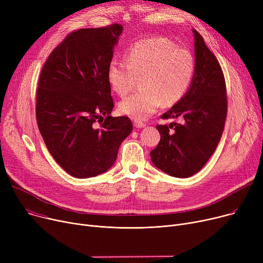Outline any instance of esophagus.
Listing matches in <instances>:
<instances>
[{"instance_id": "obj_1", "label": "esophagus", "mask_w": 263, "mask_h": 263, "mask_svg": "<svg viewBox=\"0 0 263 263\" xmlns=\"http://www.w3.org/2000/svg\"><path fill=\"white\" fill-rule=\"evenodd\" d=\"M133 124H134V127L137 128V129L145 128V126H146V124H145L144 122H142V121H140V120H137V119H134V120H133Z\"/></svg>"}]
</instances>
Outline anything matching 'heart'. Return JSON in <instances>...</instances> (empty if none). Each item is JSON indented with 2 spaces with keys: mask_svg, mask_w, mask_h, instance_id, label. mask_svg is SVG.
<instances>
[{
  "mask_svg": "<svg viewBox=\"0 0 263 263\" xmlns=\"http://www.w3.org/2000/svg\"><path fill=\"white\" fill-rule=\"evenodd\" d=\"M124 63L110 61L107 81L117 95H127L140 79V90L120 101L119 110L143 120L162 105L172 106L187 92L196 62L189 49L164 37L137 40L124 52Z\"/></svg>",
  "mask_w": 263,
  "mask_h": 263,
  "instance_id": "b5f03b06",
  "label": "heart"
}]
</instances>
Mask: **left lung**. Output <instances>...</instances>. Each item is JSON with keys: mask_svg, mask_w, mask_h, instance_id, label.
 Listing matches in <instances>:
<instances>
[{"mask_svg": "<svg viewBox=\"0 0 263 263\" xmlns=\"http://www.w3.org/2000/svg\"><path fill=\"white\" fill-rule=\"evenodd\" d=\"M193 34L194 78L183 98L162 115L182 122L158 124L161 139L150 153L156 167L176 178H189L204 166L222 137L227 114L222 68L201 35L195 30Z\"/></svg>", "mask_w": 263, "mask_h": 263, "instance_id": "1", "label": "left lung"}]
</instances>
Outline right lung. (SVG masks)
<instances>
[{
  "label": "right lung",
  "instance_id": "right-lung-1",
  "mask_svg": "<svg viewBox=\"0 0 263 263\" xmlns=\"http://www.w3.org/2000/svg\"><path fill=\"white\" fill-rule=\"evenodd\" d=\"M122 31V25L112 24L72 32L52 51L40 73L39 131L54 160L79 179L112 167L133 130L128 117L110 116L114 102L107 66Z\"/></svg>",
  "mask_w": 263,
  "mask_h": 263
}]
</instances>
